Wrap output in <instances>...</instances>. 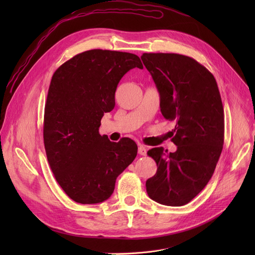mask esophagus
<instances>
[{
    "label": "esophagus",
    "mask_w": 255,
    "mask_h": 255,
    "mask_svg": "<svg viewBox=\"0 0 255 255\" xmlns=\"http://www.w3.org/2000/svg\"><path fill=\"white\" fill-rule=\"evenodd\" d=\"M137 152H138V154H139V155H141V156L146 155V149L144 148L143 145H139V146H138V150H137Z\"/></svg>",
    "instance_id": "obj_1"
}]
</instances>
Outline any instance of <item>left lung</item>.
<instances>
[{
    "label": "left lung",
    "instance_id": "obj_1",
    "mask_svg": "<svg viewBox=\"0 0 255 255\" xmlns=\"http://www.w3.org/2000/svg\"><path fill=\"white\" fill-rule=\"evenodd\" d=\"M140 58L158 90L162 116L176 123L169 133L177 151L159 146L148 152L157 172L146 180V192L161 205L184 206L205 188L222 152L224 113L218 86L190 57L159 52Z\"/></svg>",
    "mask_w": 255,
    "mask_h": 255
}]
</instances>
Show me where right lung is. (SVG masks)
<instances>
[{"label":"right lung","instance_id":"1","mask_svg":"<svg viewBox=\"0 0 255 255\" xmlns=\"http://www.w3.org/2000/svg\"><path fill=\"white\" fill-rule=\"evenodd\" d=\"M133 68H143L136 55L92 49L52 75L44 112L45 152L57 182L78 204L110 198L118 176L137 155L132 139L114 142L99 134L104 113L115 107L119 82Z\"/></svg>","mask_w":255,"mask_h":255}]
</instances>
